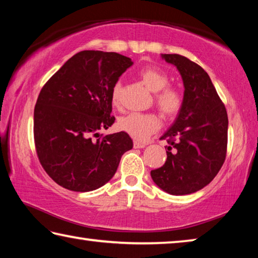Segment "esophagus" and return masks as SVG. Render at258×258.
Wrapping results in <instances>:
<instances>
[{"label":"esophagus","mask_w":258,"mask_h":258,"mask_svg":"<svg viewBox=\"0 0 258 258\" xmlns=\"http://www.w3.org/2000/svg\"><path fill=\"white\" fill-rule=\"evenodd\" d=\"M133 146H134V148L135 149H142V148H145L147 145L146 143H142V142H138V141H134V143H133Z\"/></svg>","instance_id":"esophagus-1"}]
</instances>
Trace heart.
<instances>
[{"mask_svg": "<svg viewBox=\"0 0 258 258\" xmlns=\"http://www.w3.org/2000/svg\"><path fill=\"white\" fill-rule=\"evenodd\" d=\"M139 76L143 84L155 93V104L159 109L161 115L166 118H173L181 111L183 94L180 89L168 85V75L163 69L156 66L143 67L139 72ZM120 92V82H116L110 94L111 102L115 106L119 102ZM159 120L155 113L131 112L118 119V127L138 141H143L149 135L155 133L159 128Z\"/></svg>", "mask_w": 258, "mask_h": 258, "instance_id": "obj_1", "label": "heart"}]
</instances>
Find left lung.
Listing matches in <instances>:
<instances>
[{
	"label": "left lung",
	"instance_id": "obj_1",
	"mask_svg": "<svg viewBox=\"0 0 258 258\" xmlns=\"http://www.w3.org/2000/svg\"><path fill=\"white\" fill-rule=\"evenodd\" d=\"M180 72L184 95L174 124L160 139L167 140V159L151 177L169 195H190L217 175L226 156L228 113L208 74L180 54H161ZM174 150L171 151V147Z\"/></svg>",
	"mask_w": 258,
	"mask_h": 258
}]
</instances>
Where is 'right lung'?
Returning a JSON list of instances; mask_svg holds the SVG:
<instances>
[{
    "label": "right lung",
    "instance_id": "1",
    "mask_svg": "<svg viewBox=\"0 0 258 258\" xmlns=\"http://www.w3.org/2000/svg\"><path fill=\"white\" fill-rule=\"evenodd\" d=\"M132 64L116 52L81 51L42 87L34 109L35 147L47 175L64 189H99L133 148L127 133H99L115 121L111 89Z\"/></svg>",
    "mask_w": 258,
    "mask_h": 258
}]
</instances>
